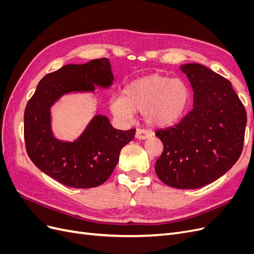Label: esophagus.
<instances>
[{
	"label": "esophagus",
	"instance_id": "1",
	"mask_svg": "<svg viewBox=\"0 0 254 254\" xmlns=\"http://www.w3.org/2000/svg\"><path fill=\"white\" fill-rule=\"evenodd\" d=\"M152 133L148 130H145V129H136V132H135V137L139 140H145L147 139V137L151 136Z\"/></svg>",
	"mask_w": 254,
	"mask_h": 254
}]
</instances>
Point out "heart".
I'll return each mask as SVG.
<instances>
[{
    "label": "heart",
    "mask_w": 254,
    "mask_h": 254,
    "mask_svg": "<svg viewBox=\"0 0 254 254\" xmlns=\"http://www.w3.org/2000/svg\"><path fill=\"white\" fill-rule=\"evenodd\" d=\"M189 101V88L181 79L153 74L129 83L123 97L112 99L110 109L122 120H130L134 111H143L146 123L163 127L181 117Z\"/></svg>",
    "instance_id": "heart-1"
}]
</instances>
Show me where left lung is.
<instances>
[{"mask_svg":"<svg viewBox=\"0 0 254 254\" xmlns=\"http://www.w3.org/2000/svg\"><path fill=\"white\" fill-rule=\"evenodd\" d=\"M180 68L193 88V109L177 125L156 132L163 152L155 171L166 186L191 190L217 180L235 164L247 113L228 79L199 64Z\"/></svg>","mask_w":254,"mask_h":254,"instance_id":"8db88e82","label":"left lung"}]
</instances>
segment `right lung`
Segmentation results:
<instances>
[{"label":"right lung","instance_id":"add662e5","mask_svg":"<svg viewBox=\"0 0 254 254\" xmlns=\"http://www.w3.org/2000/svg\"><path fill=\"white\" fill-rule=\"evenodd\" d=\"M114 80L109 59L66 64L45 75L38 83L24 112L26 151L45 175L64 186L90 189L101 186L119 162L121 149L132 141L135 129H115L105 115H96L73 142L56 139L51 125V107L71 92L109 88Z\"/></svg>","mask_w":254,"mask_h":254}]
</instances>
